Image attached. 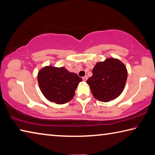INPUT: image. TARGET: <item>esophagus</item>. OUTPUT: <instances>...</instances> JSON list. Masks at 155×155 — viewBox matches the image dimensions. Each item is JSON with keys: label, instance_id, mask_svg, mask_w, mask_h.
<instances>
[{"label": "esophagus", "instance_id": "esophagus-1", "mask_svg": "<svg viewBox=\"0 0 155 155\" xmlns=\"http://www.w3.org/2000/svg\"><path fill=\"white\" fill-rule=\"evenodd\" d=\"M87 78H88L87 76H85V77H83V81H86L87 80Z\"/></svg>", "mask_w": 155, "mask_h": 155}]
</instances>
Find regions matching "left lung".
<instances>
[{"instance_id":"left-lung-1","label":"left lung","mask_w":155,"mask_h":155,"mask_svg":"<svg viewBox=\"0 0 155 155\" xmlns=\"http://www.w3.org/2000/svg\"><path fill=\"white\" fill-rule=\"evenodd\" d=\"M92 72L87 83L97 100L108 102L121 94L127 78V70L119 60L107 58L97 62Z\"/></svg>"}]
</instances>
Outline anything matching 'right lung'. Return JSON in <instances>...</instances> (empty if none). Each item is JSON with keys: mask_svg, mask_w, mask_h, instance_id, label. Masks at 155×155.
<instances>
[{"mask_svg": "<svg viewBox=\"0 0 155 155\" xmlns=\"http://www.w3.org/2000/svg\"><path fill=\"white\" fill-rule=\"evenodd\" d=\"M39 87L47 100L58 104L68 102L74 97L75 90L83 79L64 67L45 66L38 73Z\"/></svg>", "mask_w": 155, "mask_h": 155, "instance_id": "add662e5", "label": "right lung"}]
</instances>
